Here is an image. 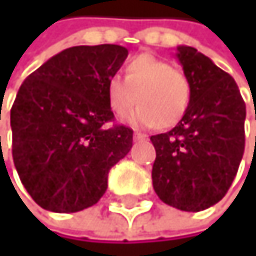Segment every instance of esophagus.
I'll return each mask as SVG.
<instances>
[{"label": "esophagus", "mask_w": 256, "mask_h": 256, "mask_svg": "<svg viewBox=\"0 0 256 256\" xmlns=\"http://www.w3.org/2000/svg\"><path fill=\"white\" fill-rule=\"evenodd\" d=\"M134 140H135V141L146 140V135H144V134H140V132H135V134H134Z\"/></svg>", "instance_id": "1"}]
</instances>
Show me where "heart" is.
<instances>
[{
    "mask_svg": "<svg viewBox=\"0 0 256 256\" xmlns=\"http://www.w3.org/2000/svg\"><path fill=\"white\" fill-rule=\"evenodd\" d=\"M107 101L118 116H130L136 126L162 127L176 124L190 101V84L186 75L150 54L134 56L126 66V78L114 74L107 78Z\"/></svg>",
    "mask_w": 256,
    "mask_h": 256,
    "instance_id": "1",
    "label": "heart"
}]
</instances>
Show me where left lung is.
Returning <instances> with one entry per match:
<instances>
[{
  "instance_id": "left-lung-1",
  "label": "left lung",
  "mask_w": 256,
  "mask_h": 256,
  "mask_svg": "<svg viewBox=\"0 0 256 256\" xmlns=\"http://www.w3.org/2000/svg\"><path fill=\"white\" fill-rule=\"evenodd\" d=\"M190 84V101L172 130L154 135L152 167L160 200L200 212L228 194L244 154L246 104L235 80L189 46L176 54Z\"/></svg>"
}]
</instances>
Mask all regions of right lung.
<instances>
[{"label": "right lung", "instance_id": "1", "mask_svg": "<svg viewBox=\"0 0 256 256\" xmlns=\"http://www.w3.org/2000/svg\"><path fill=\"white\" fill-rule=\"evenodd\" d=\"M127 54L116 44L68 47L21 84L10 110L12 156L42 209L68 214L96 204L109 170L132 149L134 130L109 126L106 89Z\"/></svg>", "mask_w": 256, "mask_h": 256}]
</instances>
